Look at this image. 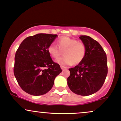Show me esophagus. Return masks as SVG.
Masks as SVG:
<instances>
[{
    "label": "esophagus",
    "instance_id": "esophagus-1",
    "mask_svg": "<svg viewBox=\"0 0 121 121\" xmlns=\"http://www.w3.org/2000/svg\"><path fill=\"white\" fill-rule=\"evenodd\" d=\"M60 68L62 69V70H65L67 69V67H65V66H60Z\"/></svg>",
    "mask_w": 121,
    "mask_h": 121
}]
</instances>
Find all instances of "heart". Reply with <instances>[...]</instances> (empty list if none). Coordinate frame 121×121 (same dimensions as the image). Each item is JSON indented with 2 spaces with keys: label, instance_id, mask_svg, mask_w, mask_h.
Here are the masks:
<instances>
[{
  "label": "heart",
  "instance_id": "b5f03b06",
  "mask_svg": "<svg viewBox=\"0 0 121 121\" xmlns=\"http://www.w3.org/2000/svg\"><path fill=\"white\" fill-rule=\"evenodd\" d=\"M58 45L52 43L48 47V52L51 56L58 58L64 51V56L58 58L56 62L60 65H78L84 60L86 54V46L82 41L76 39L63 36L57 41Z\"/></svg>",
  "mask_w": 121,
  "mask_h": 121
}]
</instances>
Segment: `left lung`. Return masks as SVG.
Listing matches in <instances>:
<instances>
[{
  "label": "left lung",
  "mask_w": 121,
  "mask_h": 121,
  "mask_svg": "<svg viewBox=\"0 0 121 121\" xmlns=\"http://www.w3.org/2000/svg\"><path fill=\"white\" fill-rule=\"evenodd\" d=\"M80 39L86 45V54L81 63L69 69L67 85L76 94L89 96L98 91L104 82L108 73L107 56L95 40L88 36Z\"/></svg>",
  "instance_id": "obj_1"
}]
</instances>
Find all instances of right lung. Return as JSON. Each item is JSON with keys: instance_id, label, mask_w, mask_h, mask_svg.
I'll return each instance as SVG.
<instances>
[{"instance_id": "right-lung-1", "label": "right lung", "mask_w": 121, "mask_h": 121, "mask_svg": "<svg viewBox=\"0 0 121 121\" xmlns=\"http://www.w3.org/2000/svg\"><path fill=\"white\" fill-rule=\"evenodd\" d=\"M56 37L57 35L45 33L29 36L17 50L14 76L22 89L31 95H42L50 91L55 77L62 72L59 65L48 52V47Z\"/></svg>"}]
</instances>
